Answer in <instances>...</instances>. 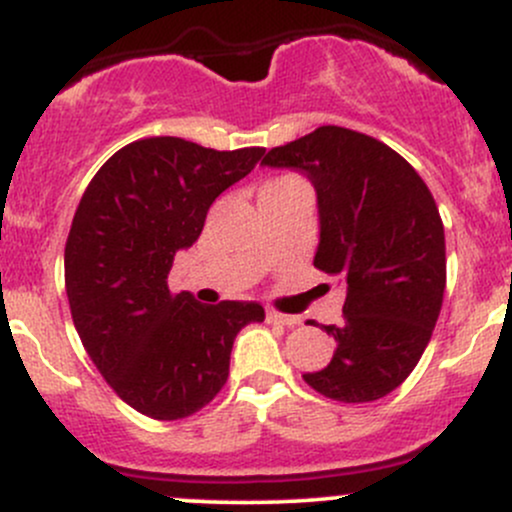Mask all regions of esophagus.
<instances>
[{
	"label": "esophagus",
	"mask_w": 512,
	"mask_h": 512,
	"mask_svg": "<svg viewBox=\"0 0 512 512\" xmlns=\"http://www.w3.org/2000/svg\"><path fill=\"white\" fill-rule=\"evenodd\" d=\"M267 320H269V323L286 325V328H294V325H299V318L286 316V313H279V311H267Z\"/></svg>",
	"instance_id": "34e87169"
}]
</instances>
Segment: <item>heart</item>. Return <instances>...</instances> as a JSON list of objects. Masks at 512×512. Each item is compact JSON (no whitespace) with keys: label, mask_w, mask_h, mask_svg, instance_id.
Returning <instances> with one entry per match:
<instances>
[{"label":"heart","mask_w":512,"mask_h":512,"mask_svg":"<svg viewBox=\"0 0 512 512\" xmlns=\"http://www.w3.org/2000/svg\"><path fill=\"white\" fill-rule=\"evenodd\" d=\"M286 182H299V179H294V177H282V179H274V182H269V184H286Z\"/></svg>","instance_id":"heart-1"}]
</instances>
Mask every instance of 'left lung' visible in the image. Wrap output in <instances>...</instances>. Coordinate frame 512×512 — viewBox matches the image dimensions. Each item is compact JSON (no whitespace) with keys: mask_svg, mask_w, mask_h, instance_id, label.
Returning a JSON list of instances; mask_svg holds the SVG:
<instances>
[{"mask_svg":"<svg viewBox=\"0 0 512 512\" xmlns=\"http://www.w3.org/2000/svg\"><path fill=\"white\" fill-rule=\"evenodd\" d=\"M262 162L308 174L320 213L313 265L347 284L342 323L323 325L333 359L303 381L340 403L384 398L423 357L445 296V226L428 184L386 143L340 126Z\"/></svg>","mask_w":512,"mask_h":512,"instance_id":"8db88e82","label":"left lung"}]
</instances>
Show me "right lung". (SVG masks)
<instances>
[{
	"mask_svg": "<svg viewBox=\"0 0 512 512\" xmlns=\"http://www.w3.org/2000/svg\"><path fill=\"white\" fill-rule=\"evenodd\" d=\"M265 148L133 140L84 189L65 243V291L89 359L121 401L155 420L201 411L226 386L233 340L265 320L255 301L172 294L177 250L194 245L216 196Z\"/></svg>",
	"mask_w": 512,
	"mask_h": 512,
	"instance_id": "obj_1",
	"label": "right lung"
}]
</instances>
